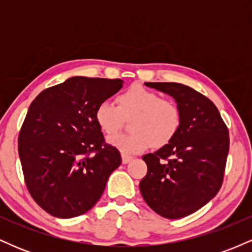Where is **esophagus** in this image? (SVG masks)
Listing matches in <instances>:
<instances>
[{"label":"esophagus","instance_id":"obj_1","mask_svg":"<svg viewBox=\"0 0 252 252\" xmlns=\"http://www.w3.org/2000/svg\"><path fill=\"white\" fill-rule=\"evenodd\" d=\"M132 160V156H130V155H126V154H122V162L124 163V164H126V163H129L130 161Z\"/></svg>","mask_w":252,"mask_h":252}]
</instances>
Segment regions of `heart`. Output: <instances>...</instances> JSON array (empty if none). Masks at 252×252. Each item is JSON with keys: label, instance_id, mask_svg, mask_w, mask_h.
<instances>
[{"label": "heart", "instance_id": "heart-1", "mask_svg": "<svg viewBox=\"0 0 252 252\" xmlns=\"http://www.w3.org/2000/svg\"><path fill=\"white\" fill-rule=\"evenodd\" d=\"M117 105L103 100L97 105L94 120L103 132L114 135L122 128L124 118H130L129 134L109 140L123 154H137L152 144L154 148L168 144L178 134L181 111L174 100L140 85H132L116 98Z\"/></svg>", "mask_w": 252, "mask_h": 252}]
</instances>
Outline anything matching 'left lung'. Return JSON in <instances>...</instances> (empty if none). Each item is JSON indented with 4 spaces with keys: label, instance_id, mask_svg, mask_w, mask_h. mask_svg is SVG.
Masks as SVG:
<instances>
[{
    "label": "left lung",
    "instance_id": "left-lung-1",
    "mask_svg": "<svg viewBox=\"0 0 252 252\" xmlns=\"http://www.w3.org/2000/svg\"><path fill=\"white\" fill-rule=\"evenodd\" d=\"M144 84L174 98L181 124L168 144L143 155L148 170L140 182L141 194L163 218H184L220 189L230 148L228 129L212 100L194 89L179 83Z\"/></svg>",
    "mask_w": 252,
    "mask_h": 252
}]
</instances>
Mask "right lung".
<instances>
[{
    "label": "right lung",
    "instance_id": "right-lung-1",
    "mask_svg": "<svg viewBox=\"0 0 252 252\" xmlns=\"http://www.w3.org/2000/svg\"><path fill=\"white\" fill-rule=\"evenodd\" d=\"M122 86L121 79L72 77L32 102L19 134V156L28 192L51 216L88 212L122 162L94 120L98 104Z\"/></svg>",
    "mask_w": 252,
    "mask_h": 252
}]
</instances>
